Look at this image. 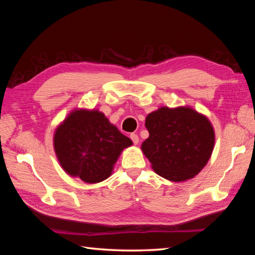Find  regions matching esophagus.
<instances>
[{"instance_id":"1","label":"esophagus","mask_w":255,"mask_h":255,"mask_svg":"<svg viewBox=\"0 0 255 255\" xmlns=\"http://www.w3.org/2000/svg\"><path fill=\"white\" fill-rule=\"evenodd\" d=\"M130 139L132 140V142H133L134 144H138V143H139V137H138V134L131 133V134H130Z\"/></svg>"}]
</instances>
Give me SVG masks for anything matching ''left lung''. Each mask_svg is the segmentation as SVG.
Listing matches in <instances>:
<instances>
[{
  "mask_svg": "<svg viewBox=\"0 0 255 255\" xmlns=\"http://www.w3.org/2000/svg\"><path fill=\"white\" fill-rule=\"evenodd\" d=\"M145 128L149 137L141 144L142 152L156 174L171 182L196 176L213 153V125L189 106H162L148 114Z\"/></svg>",
  "mask_w": 255,
  "mask_h": 255,
  "instance_id": "left-lung-1",
  "label": "left lung"
}]
</instances>
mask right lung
<instances>
[{"label": "right lung", "instance_id": "1", "mask_svg": "<svg viewBox=\"0 0 255 255\" xmlns=\"http://www.w3.org/2000/svg\"><path fill=\"white\" fill-rule=\"evenodd\" d=\"M131 144L130 139L94 108H75L53 133V149L63 171L89 184L110 177L119 155Z\"/></svg>", "mask_w": 255, "mask_h": 255}]
</instances>
